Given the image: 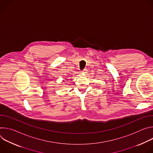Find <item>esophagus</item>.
Segmentation results:
<instances>
[{"label":"esophagus","mask_w":153,"mask_h":153,"mask_svg":"<svg viewBox=\"0 0 153 153\" xmlns=\"http://www.w3.org/2000/svg\"><path fill=\"white\" fill-rule=\"evenodd\" d=\"M82 73L83 74H86L87 73V70L86 69H84L82 71Z\"/></svg>","instance_id":"1"}]
</instances>
